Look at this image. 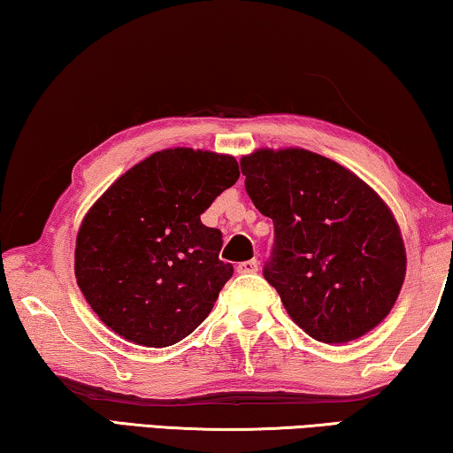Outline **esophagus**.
<instances>
[{
  "label": "esophagus",
  "mask_w": 453,
  "mask_h": 453,
  "mask_svg": "<svg viewBox=\"0 0 453 453\" xmlns=\"http://www.w3.org/2000/svg\"><path fill=\"white\" fill-rule=\"evenodd\" d=\"M257 267H259V264H257V259H248V262H242V264H237V273H256L257 272Z\"/></svg>",
  "instance_id": "obj_1"
}]
</instances>
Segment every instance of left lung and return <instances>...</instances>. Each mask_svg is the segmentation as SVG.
Listing matches in <instances>:
<instances>
[{"mask_svg": "<svg viewBox=\"0 0 453 453\" xmlns=\"http://www.w3.org/2000/svg\"><path fill=\"white\" fill-rule=\"evenodd\" d=\"M245 191L273 219L264 278L313 340L348 343L380 326L405 280L400 226L378 191L348 167L302 148L242 157Z\"/></svg>", "mask_w": 453, "mask_h": 453, "instance_id": "1", "label": "left lung"}]
</instances>
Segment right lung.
<instances>
[{"label": "right lung", "instance_id": "add662e5", "mask_svg": "<svg viewBox=\"0 0 453 453\" xmlns=\"http://www.w3.org/2000/svg\"><path fill=\"white\" fill-rule=\"evenodd\" d=\"M240 178L234 156L170 148L119 175L75 237V280L104 324L137 346L167 348L210 316L232 264L199 216Z\"/></svg>", "mask_w": 453, "mask_h": 453}]
</instances>
